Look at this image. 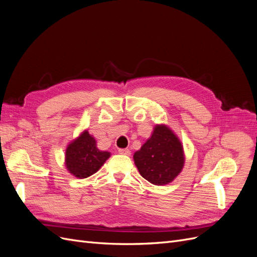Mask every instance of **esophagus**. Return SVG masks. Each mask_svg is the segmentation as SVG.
Here are the masks:
<instances>
[{
  "mask_svg": "<svg viewBox=\"0 0 257 257\" xmlns=\"http://www.w3.org/2000/svg\"><path fill=\"white\" fill-rule=\"evenodd\" d=\"M118 152H119L120 154H124V155H130V154H131L130 149H119Z\"/></svg>",
  "mask_w": 257,
  "mask_h": 257,
  "instance_id": "obj_1",
  "label": "esophagus"
}]
</instances>
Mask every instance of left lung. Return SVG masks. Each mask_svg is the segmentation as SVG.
<instances>
[{
	"label": "left lung",
	"mask_w": 257,
	"mask_h": 257,
	"mask_svg": "<svg viewBox=\"0 0 257 257\" xmlns=\"http://www.w3.org/2000/svg\"><path fill=\"white\" fill-rule=\"evenodd\" d=\"M138 172L155 185L168 184L181 173L184 165L183 147L168 126L155 125L151 137L134 153Z\"/></svg>",
	"instance_id": "1"
}]
</instances>
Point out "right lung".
<instances>
[{
    "label": "right lung",
    "mask_w": 257,
    "mask_h": 257,
    "mask_svg": "<svg viewBox=\"0 0 257 257\" xmlns=\"http://www.w3.org/2000/svg\"><path fill=\"white\" fill-rule=\"evenodd\" d=\"M109 157L110 152L98 150L94 137L84 131L67 146L65 166L69 174L83 179L95 174Z\"/></svg>",
    "instance_id": "1"
}]
</instances>
